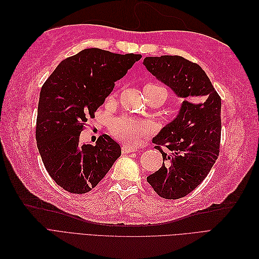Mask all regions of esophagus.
Here are the masks:
<instances>
[{
	"instance_id": "obj_1",
	"label": "esophagus",
	"mask_w": 259,
	"mask_h": 259,
	"mask_svg": "<svg viewBox=\"0 0 259 259\" xmlns=\"http://www.w3.org/2000/svg\"><path fill=\"white\" fill-rule=\"evenodd\" d=\"M134 151H137V148L131 147V146H123V147H122V153H123V154L131 153V152H134Z\"/></svg>"
}]
</instances>
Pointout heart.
I'll list each match as a JSON object with an SVG mask.
<instances>
[{
	"label": "heart",
	"instance_id": "heart-1",
	"mask_svg": "<svg viewBox=\"0 0 259 259\" xmlns=\"http://www.w3.org/2000/svg\"><path fill=\"white\" fill-rule=\"evenodd\" d=\"M158 89L161 90L164 95L166 97V91L159 85L155 84H148L145 86L144 92L145 94L148 93L150 90ZM114 99V95L109 97V101H112ZM154 131V125L151 122L147 121H138L132 117L122 116L117 117L114 120L110 126V134L121 143L128 144L132 146H139L142 145L145 139L151 134Z\"/></svg>",
	"mask_w": 259,
	"mask_h": 259
}]
</instances>
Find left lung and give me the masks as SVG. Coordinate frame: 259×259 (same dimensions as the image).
<instances>
[{
  "instance_id": "8db88e82",
  "label": "left lung",
  "mask_w": 259,
  "mask_h": 259,
  "mask_svg": "<svg viewBox=\"0 0 259 259\" xmlns=\"http://www.w3.org/2000/svg\"><path fill=\"white\" fill-rule=\"evenodd\" d=\"M144 65L184 98L177 117L152 139L163 165L147 182L163 199L184 198L204 180L218 158L222 99L204 70L182 56L146 57ZM162 146L171 153H164Z\"/></svg>"
}]
</instances>
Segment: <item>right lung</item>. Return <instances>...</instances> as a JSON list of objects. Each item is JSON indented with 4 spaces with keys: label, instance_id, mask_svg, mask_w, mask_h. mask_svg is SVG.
<instances>
[{
    "label": "right lung",
    "instance_id": "1",
    "mask_svg": "<svg viewBox=\"0 0 259 259\" xmlns=\"http://www.w3.org/2000/svg\"><path fill=\"white\" fill-rule=\"evenodd\" d=\"M142 55L86 49L62 60L43 84L35 138L43 164L68 192L91 191L120 158V145L106 134L96 145L80 144L89 117L95 116L114 83Z\"/></svg>",
    "mask_w": 259,
    "mask_h": 259
}]
</instances>
